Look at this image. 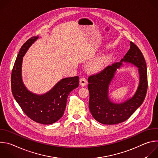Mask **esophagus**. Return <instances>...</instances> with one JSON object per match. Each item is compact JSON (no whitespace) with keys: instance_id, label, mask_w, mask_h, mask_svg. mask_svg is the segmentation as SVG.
<instances>
[{"instance_id":"esophagus-1","label":"esophagus","mask_w":158,"mask_h":158,"mask_svg":"<svg viewBox=\"0 0 158 158\" xmlns=\"http://www.w3.org/2000/svg\"><path fill=\"white\" fill-rule=\"evenodd\" d=\"M87 83V81L86 80L85 78H81L80 79V81H79V84L81 85V86H85Z\"/></svg>"}]
</instances>
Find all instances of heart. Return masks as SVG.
Masks as SVG:
<instances>
[{"label":"heart","instance_id":"obj_1","mask_svg":"<svg viewBox=\"0 0 158 158\" xmlns=\"http://www.w3.org/2000/svg\"><path fill=\"white\" fill-rule=\"evenodd\" d=\"M107 63V57H102L96 61H95L93 65V68L96 70H101L105 67L106 64Z\"/></svg>","mask_w":158,"mask_h":158}]
</instances>
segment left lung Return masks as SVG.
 <instances>
[{
    "mask_svg": "<svg viewBox=\"0 0 158 158\" xmlns=\"http://www.w3.org/2000/svg\"><path fill=\"white\" fill-rule=\"evenodd\" d=\"M124 63L138 67L139 84L134 95L124 102L116 103L109 98V86L117 69ZM89 108L93 118L103 124H116L127 120L143 104L148 89L147 67L144 57L136 44L130 42V49L119 62L107 66L100 73L88 78Z\"/></svg>",
    "mask_w": 158,
    "mask_h": 158,
    "instance_id": "obj_1",
    "label": "left lung"
}]
</instances>
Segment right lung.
Instances as JSON below:
<instances>
[{"label": "right lung", "mask_w": 158, "mask_h": 158, "mask_svg": "<svg viewBox=\"0 0 158 158\" xmlns=\"http://www.w3.org/2000/svg\"><path fill=\"white\" fill-rule=\"evenodd\" d=\"M38 39L39 36L30 38L19 52L11 75L12 92L17 102L29 118L40 124H51L62 117L67 97L79 86V77L63 78L43 94L29 91L22 81V60L29 48Z\"/></svg>", "instance_id": "add662e5"}]
</instances>
